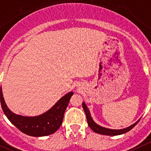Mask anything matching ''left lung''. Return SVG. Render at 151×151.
I'll list each match as a JSON object with an SVG mask.
<instances>
[{
	"mask_svg": "<svg viewBox=\"0 0 151 151\" xmlns=\"http://www.w3.org/2000/svg\"><path fill=\"white\" fill-rule=\"evenodd\" d=\"M82 107L84 112H85L86 117H87V123H88L89 127H90V128H91V130H93V131L96 132V133H99V134L107 135V136H117V135L123 134V133H127V132L130 131V130H131V129H133L139 122V121L136 122V123H134L133 125L130 126V127H127V128L122 129V130H111V129L104 128V127H101V126L98 125V124H96V123L93 122V120L92 119L91 116H90V111H89L88 108H87V107L86 106L85 103L84 102H83Z\"/></svg>",
	"mask_w": 151,
	"mask_h": 151,
	"instance_id": "obj_1",
	"label": "left lung"
}]
</instances>
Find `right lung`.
<instances>
[{
    "label": "right lung",
    "instance_id": "right-lung-1",
    "mask_svg": "<svg viewBox=\"0 0 151 151\" xmlns=\"http://www.w3.org/2000/svg\"><path fill=\"white\" fill-rule=\"evenodd\" d=\"M73 95V92L68 93L50 110L35 117H26L12 113L5 104L1 89L0 99L3 111L11 123L25 134L38 137L52 134L61 127L64 112Z\"/></svg>",
    "mask_w": 151,
    "mask_h": 151
}]
</instances>
